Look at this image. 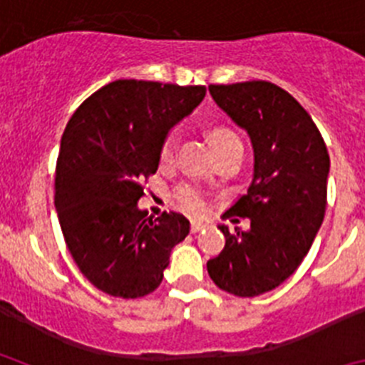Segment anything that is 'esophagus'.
Listing matches in <instances>:
<instances>
[{
	"mask_svg": "<svg viewBox=\"0 0 365 365\" xmlns=\"http://www.w3.org/2000/svg\"><path fill=\"white\" fill-rule=\"evenodd\" d=\"M205 227H206L205 222L192 221V222H190V232H192V234H197V232H201Z\"/></svg>",
	"mask_w": 365,
	"mask_h": 365,
	"instance_id": "obj_1",
	"label": "esophagus"
}]
</instances>
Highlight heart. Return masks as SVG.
<instances>
[{
	"instance_id": "1",
	"label": "heart",
	"mask_w": 365,
	"mask_h": 365,
	"mask_svg": "<svg viewBox=\"0 0 365 365\" xmlns=\"http://www.w3.org/2000/svg\"><path fill=\"white\" fill-rule=\"evenodd\" d=\"M214 144L217 148V151L225 150V148L230 146H241V140L237 138V135L232 133L228 130H217L214 133ZM177 146H179V133L177 131H172L164 137V140L160 143L159 150V164L163 168L172 166L175 163V155H177ZM175 201L177 205L182 208V210L190 212V214H205L208 210V201H206L205 193L201 192L195 186L185 185L180 186L175 192Z\"/></svg>"
}]
</instances>
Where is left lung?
<instances>
[{
	"mask_svg": "<svg viewBox=\"0 0 365 365\" xmlns=\"http://www.w3.org/2000/svg\"><path fill=\"white\" fill-rule=\"evenodd\" d=\"M208 89L250 137L254 179L225 214L248 217L250 228L230 232L221 225L227 243L206 269L219 289L252 298L282 285L307 256L327 206V146L311 115L276 83L252 80Z\"/></svg>",
	"mask_w": 365,
	"mask_h": 365,
	"instance_id": "left-lung-1",
	"label": "left lung"
}]
</instances>
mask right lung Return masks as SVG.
<instances>
[{"instance_id":"obj_1","label":"right lung","mask_w":365,"mask_h":365,"mask_svg":"<svg viewBox=\"0 0 365 365\" xmlns=\"http://www.w3.org/2000/svg\"><path fill=\"white\" fill-rule=\"evenodd\" d=\"M205 95V86L117 80L83 100L67 122L54 206L74 263L98 291L125 299L153 292L172 248L188 235L185 215L151 219L137 202L170 128Z\"/></svg>"}]
</instances>
